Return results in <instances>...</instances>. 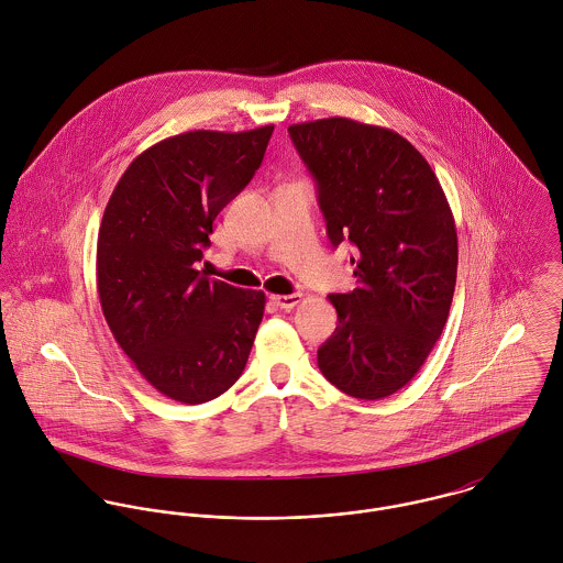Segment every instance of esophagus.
Returning a JSON list of instances; mask_svg holds the SVG:
<instances>
[{"label":"esophagus","instance_id":"34e87169","mask_svg":"<svg viewBox=\"0 0 563 563\" xmlns=\"http://www.w3.org/2000/svg\"><path fill=\"white\" fill-rule=\"evenodd\" d=\"M301 299H303V295H273L271 297V301L275 303V306H279L282 310H292V308H297L299 303H301Z\"/></svg>","mask_w":563,"mask_h":563}]
</instances>
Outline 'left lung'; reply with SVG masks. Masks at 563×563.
I'll return each instance as SVG.
<instances>
[{
  "instance_id": "left-lung-1",
  "label": "left lung",
  "mask_w": 563,
  "mask_h": 563,
  "mask_svg": "<svg viewBox=\"0 0 563 563\" xmlns=\"http://www.w3.org/2000/svg\"><path fill=\"white\" fill-rule=\"evenodd\" d=\"M327 236L355 246L357 288L329 295L338 327L319 349L327 382L377 401L420 371L446 319L457 279V230L446 195L401 134L346 117L295 123Z\"/></svg>"
}]
</instances>
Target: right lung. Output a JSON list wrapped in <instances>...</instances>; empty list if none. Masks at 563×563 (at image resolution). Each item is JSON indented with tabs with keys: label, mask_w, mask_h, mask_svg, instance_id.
<instances>
[{
	"label": "right lung",
	"mask_w": 563,
	"mask_h": 563,
	"mask_svg": "<svg viewBox=\"0 0 563 563\" xmlns=\"http://www.w3.org/2000/svg\"><path fill=\"white\" fill-rule=\"evenodd\" d=\"M275 125L192 130L145 150L114 186L97 236V292L136 371L164 397L212 401L241 377L262 290L197 271L217 214L260 168Z\"/></svg>",
	"instance_id": "1"
}]
</instances>
